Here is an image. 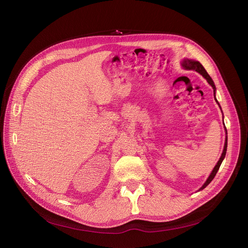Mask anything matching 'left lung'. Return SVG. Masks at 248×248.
<instances>
[{
	"label": "left lung",
	"mask_w": 248,
	"mask_h": 248,
	"mask_svg": "<svg viewBox=\"0 0 248 248\" xmlns=\"http://www.w3.org/2000/svg\"><path fill=\"white\" fill-rule=\"evenodd\" d=\"M182 66H183L185 69H188V70H195V72H197L198 74H200L204 78H206V80L208 81V83H209L212 87H213V90H214V97H215L216 86H215V84H214V81L212 80V78H210V76L207 74L206 69L203 67V65H202L199 62H197V61H193V60H189V59H185V60H183V62H182ZM215 100H216V102L218 103L219 107L221 108V106H220L219 102L217 101L216 97H215ZM225 128H226V127H225ZM226 134H228V133H227V129H226ZM227 147H228V135H226L225 146H224V150H223V153H222V155H221V158L219 159V161H218L217 165L214 167L213 170H212V172L210 173L209 178L207 179V181L205 182V184L200 187V189H199V190H202L203 188H205V187H206V186H208L212 181H213V179L215 178V175H216L217 171L219 170L220 166H221V164H222L223 160L225 159V156H226V153H227Z\"/></svg>",
	"instance_id": "obj_1"
}]
</instances>
